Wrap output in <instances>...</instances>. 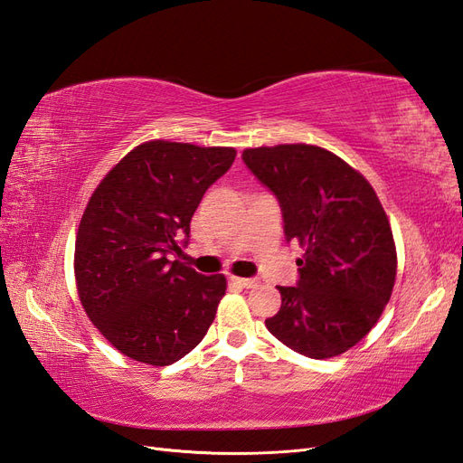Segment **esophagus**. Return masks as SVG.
<instances>
[{
	"label": "esophagus",
	"mask_w": 463,
	"mask_h": 463,
	"mask_svg": "<svg viewBox=\"0 0 463 463\" xmlns=\"http://www.w3.org/2000/svg\"><path fill=\"white\" fill-rule=\"evenodd\" d=\"M231 281H234V283H239V286H242V288H246V289H250V288H256L258 286V279L256 278H236V276H231Z\"/></svg>",
	"instance_id": "obj_1"
}]
</instances>
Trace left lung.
Returning a JSON list of instances; mask_svg holds the SVG:
<instances>
[{"instance_id": "8db88e82", "label": "left lung", "mask_w": 463, "mask_h": 463, "mask_svg": "<svg viewBox=\"0 0 463 463\" xmlns=\"http://www.w3.org/2000/svg\"><path fill=\"white\" fill-rule=\"evenodd\" d=\"M242 160L279 201L286 239L305 250L299 279L278 288L271 335L307 358H333L370 333L395 286L393 232L373 187L313 145L246 148Z\"/></svg>"}]
</instances>
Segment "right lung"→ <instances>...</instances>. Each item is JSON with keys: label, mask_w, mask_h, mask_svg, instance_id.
I'll return each instance as SVG.
<instances>
[{"label": "right lung", "mask_w": 463, "mask_h": 463, "mask_svg": "<svg viewBox=\"0 0 463 463\" xmlns=\"http://www.w3.org/2000/svg\"><path fill=\"white\" fill-rule=\"evenodd\" d=\"M234 148L150 140L130 150L90 197L76 236L74 271L90 321L130 360L170 365L192 352L227 291L182 254L207 189Z\"/></svg>", "instance_id": "right-lung-1"}]
</instances>
